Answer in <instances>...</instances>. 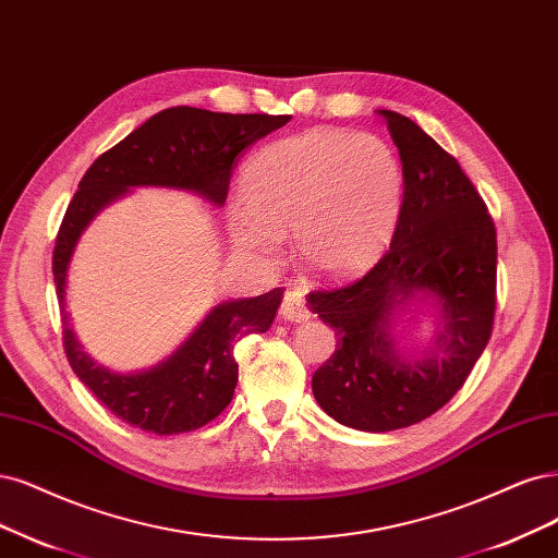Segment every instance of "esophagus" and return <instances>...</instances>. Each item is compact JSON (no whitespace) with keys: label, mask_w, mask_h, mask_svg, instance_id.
<instances>
[{"label":"esophagus","mask_w":558,"mask_h":558,"mask_svg":"<svg viewBox=\"0 0 558 558\" xmlns=\"http://www.w3.org/2000/svg\"><path fill=\"white\" fill-rule=\"evenodd\" d=\"M279 316H281L283 320L302 323V320H310V318H312V312H310V306H306V302H304V298H302L300 291H288V293L283 295Z\"/></svg>","instance_id":"obj_1"}]
</instances>
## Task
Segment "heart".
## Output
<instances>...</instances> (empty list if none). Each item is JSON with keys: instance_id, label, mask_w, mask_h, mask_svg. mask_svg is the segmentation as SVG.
<instances>
[{"instance_id": "heart-1", "label": "heart", "mask_w": 558, "mask_h": 558, "mask_svg": "<svg viewBox=\"0 0 558 558\" xmlns=\"http://www.w3.org/2000/svg\"><path fill=\"white\" fill-rule=\"evenodd\" d=\"M401 201L403 170L386 141L310 129L248 161L230 235L260 258H275L283 238L293 235L304 267L320 277H349L388 246Z\"/></svg>"}]
</instances>
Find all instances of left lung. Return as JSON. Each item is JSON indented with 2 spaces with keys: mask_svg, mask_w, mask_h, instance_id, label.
I'll return each mask as SVG.
<instances>
[{
  "mask_svg": "<svg viewBox=\"0 0 558 558\" xmlns=\"http://www.w3.org/2000/svg\"><path fill=\"white\" fill-rule=\"evenodd\" d=\"M403 170V201L390 248L372 270L310 293V310L335 328L337 351L316 369L318 407L345 427L392 432L429 417L464 386L492 337L496 228L457 159L413 120L378 110ZM417 292L441 306L427 356H401L391 314Z\"/></svg>",
  "mask_w": 558,
  "mask_h": 558,
  "instance_id": "left-lung-1",
  "label": "left lung"
}]
</instances>
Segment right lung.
Wrapping results in <instances>:
<instances>
[{
	"instance_id": "add662e5",
	"label": "right lung",
	"mask_w": 558,
	"mask_h": 558,
	"mask_svg": "<svg viewBox=\"0 0 558 558\" xmlns=\"http://www.w3.org/2000/svg\"><path fill=\"white\" fill-rule=\"evenodd\" d=\"M288 122L291 114L166 108L104 151L73 194L52 252L64 353L75 376L110 413L129 425L166 436L194 432L215 420L233 399L238 386L233 343L244 335L270 328L283 288L215 306L166 362L147 372L118 374L96 364L69 328L66 272L81 233L108 203L124 196L131 186L184 189L223 205L235 157Z\"/></svg>"
}]
</instances>
